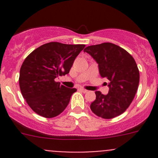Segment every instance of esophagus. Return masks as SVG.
<instances>
[{
	"label": "esophagus",
	"mask_w": 158,
	"mask_h": 158,
	"mask_svg": "<svg viewBox=\"0 0 158 158\" xmlns=\"http://www.w3.org/2000/svg\"><path fill=\"white\" fill-rule=\"evenodd\" d=\"M79 90H81V92H83V93H87L88 92V90H86V89H83V88H81V89H79Z\"/></svg>",
	"instance_id": "1"
}]
</instances>
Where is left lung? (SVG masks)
<instances>
[{
  "label": "left lung",
  "mask_w": 158,
  "mask_h": 158,
  "mask_svg": "<svg viewBox=\"0 0 158 158\" xmlns=\"http://www.w3.org/2000/svg\"><path fill=\"white\" fill-rule=\"evenodd\" d=\"M97 62L101 77L109 88L107 95L96 91L92 111L103 118H112L127 109L139 84V71L135 59L122 47L111 43L89 46L84 50Z\"/></svg>",
  "instance_id": "1"
}]
</instances>
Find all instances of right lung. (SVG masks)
Masks as SVG:
<instances>
[{
    "instance_id": "1",
    "label": "right lung",
    "mask_w": 158,
    "mask_h": 158,
    "mask_svg": "<svg viewBox=\"0 0 158 158\" xmlns=\"http://www.w3.org/2000/svg\"><path fill=\"white\" fill-rule=\"evenodd\" d=\"M85 47L51 42L38 47L25 58L19 71V88L27 104L38 115L54 118L65 109L77 89L61 85L55 79L69 73Z\"/></svg>"
}]
</instances>
